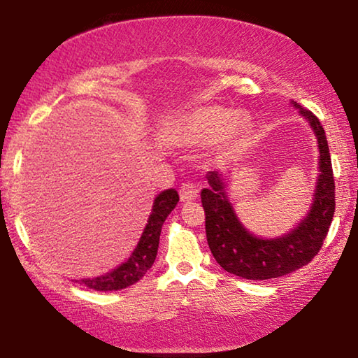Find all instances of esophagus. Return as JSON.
Instances as JSON below:
<instances>
[{
    "label": "esophagus",
    "instance_id": "34e87169",
    "mask_svg": "<svg viewBox=\"0 0 358 358\" xmlns=\"http://www.w3.org/2000/svg\"><path fill=\"white\" fill-rule=\"evenodd\" d=\"M179 195H180V200H182V202H190V200L197 199L199 190H197V187H195L194 184L185 182V184L180 185Z\"/></svg>",
    "mask_w": 358,
    "mask_h": 358
}]
</instances>
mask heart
<instances>
[{
	"label": "heart",
	"instance_id": "heart-1",
	"mask_svg": "<svg viewBox=\"0 0 358 358\" xmlns=\"http://www.w3.org/2000/svg\"><path fill=\"white\" fill-rule=\"evenodd\" d=\"M244 129L243 114L223 107H203L184 117L180 131L192 143L212 145Z\"/></svg>",
	"mask_w": 358,
	"mask_h": 358
}]
</instances>
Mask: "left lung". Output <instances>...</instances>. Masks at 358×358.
Wrapping results in <instances>:
<instances>
[{
    "instance_id": "left-lung-1",
    "label": "left lung",
    "mask_w": 358,
    "mask_h": 358,
    "mask_svg": "<svg viewBox=\"0 0 358 358\" xmlns=\"http://www.w3.org/2000/svg\"><path fill=\"white\" fill-rule=\"evenodd\" d=\"M310 122L320 146V178L308 217L292 233L277 239H261L238 222L223 187L222 174L210 171L208 187L200 192L205 210V233L215 261L224 271L248 280H268L292 273L313 261L329 231L336 210V184L326 134L311 110L298 106Z\"/></svg>"
}]
</instances>
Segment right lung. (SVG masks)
<instances>
[{
  "label": "right lung",
  "instance_id": "add662e5",
  "mask_svg": "<svg viewBox=\"0 0 358 358\" xmlns=\"http://www.w3.org/2000/svg\"><path fill=\"white\" fill-rule=\"evenodd\" d=\"M178 202L179 195L174 189L161 192L155 200L153 212L150 215L148 224H146L145 231L141 234L138 246L131 252L129 261L102 277L83 278V280H80L81 285L97 292H112L122 290V288H127L138 282L146 271L153 266L156 254H158L161 228H163L164 220L173 212Z\"/></svg>",
  "mask_w": 358,
  "mask_h": 358
}]
</instances>
